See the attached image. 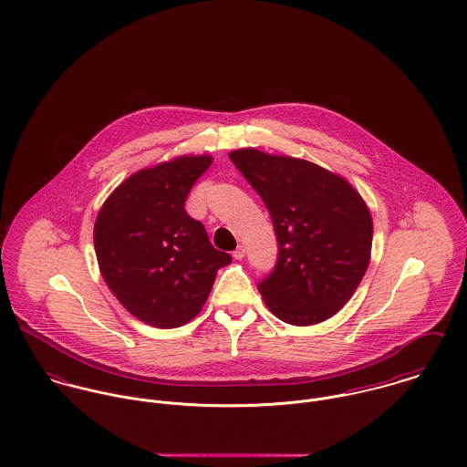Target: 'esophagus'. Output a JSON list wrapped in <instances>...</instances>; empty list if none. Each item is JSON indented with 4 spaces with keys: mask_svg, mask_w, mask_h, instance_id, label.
I'll return each mask as SVG.
<instances>
[{
    "mask_svg": "<svg viewBox=\"0 0 467 467\" xmlns=\"http://www.w3.org/2000/svg\"><path fill=\"white\" fill-rule=\"evenodd\" d=\"M232 255H234V259L241 261V259H244V255H246V248H244V246H237Z\"/></svg>",
    "mask_w": 467,
    "mask_h": 467,
    "instance_id": "34e87169",
    "label": "esophagus"
}]
</instances>
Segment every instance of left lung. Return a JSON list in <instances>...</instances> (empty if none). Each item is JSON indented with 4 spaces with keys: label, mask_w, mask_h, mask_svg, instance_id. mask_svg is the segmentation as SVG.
Instances as JSON below:
<instances>
[{
    "label": "left lung",
    "mask_w": 467,
    "mask_h": 467,
    "mask_svg": "<svg viewBox=\"0 0 467 467\" xmlns=\"http://www.w3.org/2000/svg\"><path fill=\"white\" fill-rule=\"evenodd\" d=\"M230 160L263 198L278 259L257 284L285 324L313 326L336 315L358 289L372 248V215L354 187L331 171L257 149Z\"/></svg>",
    "instance_id": "1"
}]
</instances>
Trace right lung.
Returning a JSON list of instances; mask_svg holds the SVG:
<instances>
[{
    "label": "right lung",
    "mask_w": 467,
    "mask_h": 467,
    "mask_svg": "<svg viewBox=\"0 0 467 467\" xmlns=\"http://www.w3.org/2000/svg\"><path fill=\"white\" fill-rule=\"evenodd\" d=\"M210 156H180L134 172L104 201L93 230L100 273L140 322L172 329L206 302L219 267L232 257L212 246L185 212Z\"/></svg>",
    "instance_id": "obj_1"
}]
</instances>
